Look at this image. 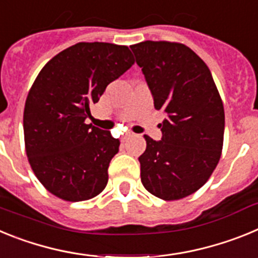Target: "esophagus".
Wrapping results in <instances>:
<instances>
[{"label": "esophagus", "instance_id": "34e87169", "mask_svg": "<svg viewBox=\"0 0 258 258\" xmlns=\"http://www.w3.org/2000/svg\"><path fill=\"white\" fill-rule=\"evenodd\" d=\"M132 134L129 133V132H126V133H124L122 134V137H121V141H125V140H127V138H129V137H131Z\"/></svg>", "mask_w": 258, "mask_h": 258}]
</instances>
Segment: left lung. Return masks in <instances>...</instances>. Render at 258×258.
<instances>
[{"label":"left lung","mask_w":258,"mask_h":258,"mask_svg":"<svg viewBox=\"0 0 258 258\" xmlns=\"http://www.w3.org/2000/svg\"><path fill=\"white\" fill-rule=\"evenodd\" d=\"M137 64L165 118L161 140L145 136L141 181L163 200L188 197L208 181L221 157L225 111L211 71L190 47L166 41L132 45Z\"/></svg>","instance_id":"obj_1"}]
</instances>
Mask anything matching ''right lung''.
Returning a JSON list of instances; mask_svg holds the SVG:
<instances>
[{
  "label": "right lung",
  "instance_id": "right-lung-1",
  "mask_svg": "<svg viewBox=\"0 0 258 258\" xmlns=\"http://www.w3.org/2000/svg\"><path fill=\"white\" fill-rule=\"evenodd\" d=\"M127 46L79 42L47 61L28 93L23 116L29 164L55 197L83 202L102 192L120 141L85 124L107 85L133 66Z\"/></svg>",
  "mask_w": 258,
  "mask_h": 258
}]
</instances>
